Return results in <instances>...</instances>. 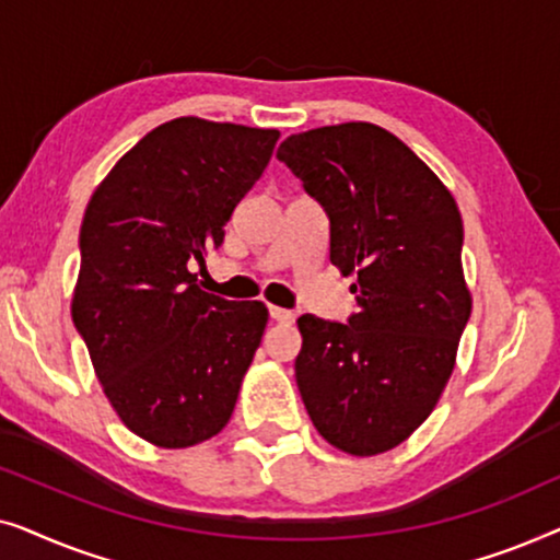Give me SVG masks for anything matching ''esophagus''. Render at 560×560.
<instances>
[{
    "instance_id": "1",
    "label": "esophagus",
    "mask_w": 560,
    "mask_h": 560,
    "mask_svg": "<svg viewBox=\"0 0 560 560\" xmlns=\"http://www.w3.org/2000/svg\"><path fill=\"white\" fill-rule=\"evenodd\" d=\"M270 318L278 320V324H293L295 316L285 308H278V305H270Z\"/></svg>"
}]
</instances>
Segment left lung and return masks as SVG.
Returning <instances> with one entry per match:
<instances>
[{"label":"left lung","mask_w":560,"mask_h":560,"mask_svg":"<svg viewBox=\"0 0 560 560\" xmlns=\"http://www.w3.org/2000/svg\"><path fill=\"white\" fill-rule=\"evenodd\" d=\"M278 160L328 217L331 265L357 275L347 324L298 318L295 382L331 446L372 456L439 402L471 316L454 196L402 140L366 121L290 135Z\"/></svg>","instance_id":"8db88e82"}]
</instances>
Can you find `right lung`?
Returning <instances> with one entry per match:
<instances>
[{"label":"right lung","mask_w":560,"mask_h":560,"mask_svg":"<svg viewBox=\"0 0 560 560\" xmlns=\"http://www.w3.org/2000/svg\"><path fill=\"white\" fill-rule=\"evenodd\" d=\"M278 137L165 121L112 167L83 213L73 326L121 423L155 446L217 435L262 341L265 305L203 293L190 267L221 247Z\"/></svg>","instance_id":"right-lung-1"}]
</instances>
